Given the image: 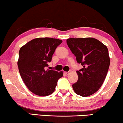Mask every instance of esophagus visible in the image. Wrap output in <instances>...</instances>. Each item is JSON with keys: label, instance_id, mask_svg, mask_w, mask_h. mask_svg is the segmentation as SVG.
Segmentation results:
<instances>
[{"label": "esophagus", "instance_id": "1", "mask_svg": "<svg viewBox=\"0 0 123 123\" xmlns=\"http://www.w3.org/2000/svg\"><path fill=\"white\" fill-rule=\"evenodd\" d=\"M70 72H71V71H66V72H64V73H65L66 74H67V75H68V74L70 73Z\"/></svg>", "mask_w": 123, "mask_h": 123}]
</instances>
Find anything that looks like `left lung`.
I'll return each mask as SVG.
<instances>
[{"label":"left lung","instance_id":"obj_1","mask_svg":"<svg viewBox=\"0 0 123 123\" xmlns=\"http://www.w3.org/2000/svg\"><path fill=\"white\" fill-rule=\"evenodd\" d=\"M67 44L83 68L77 71L78 81L73 84L77 95L86 97L95 93L102 86L110 66L107 48L93 38H69Z\"/></svg>","mask_w":123,"mask_h":123}]
</instances>
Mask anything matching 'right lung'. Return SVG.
<instances>
[{"label":"right lung","instance_id":"right-lung-1","mask_svg":"<svg viewBox=\"0 0 123 123\" xmlns=\"http://www.w3.org/2000/svg\"><path fill=\"white\" fill-rule=\"evenodd\" d=\"M62 40L39 38L31 40L20 48L17 64L21 77L34 94L46 96L54 92L63 72L47 69L48 63Z\"/></svg>","mask_w":123,"mask_h":123}]
</instances>
